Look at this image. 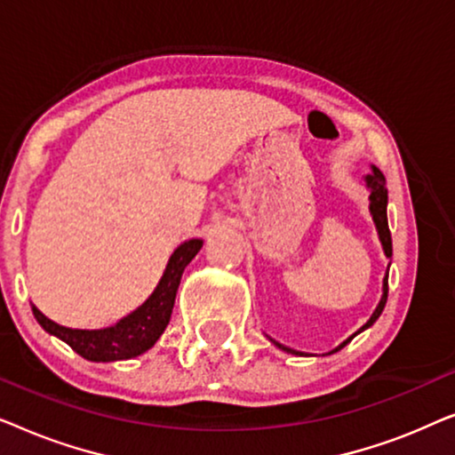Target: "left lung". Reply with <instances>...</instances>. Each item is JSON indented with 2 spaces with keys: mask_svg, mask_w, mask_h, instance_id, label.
Instances as JSON below:
<instances>
[{
  "mask_svg": "<svg viewBox=\"0 0 455 455\" xmlns=\"http://www.w3.org/2000/svg\"><path fill=\"white\" fill-rule=\"evenodd\" d=\"M366 186H369V190H371V196H369L371 198V213H372V220H375V226L379 229V238H381V244H383L385 254H387V257L391 259V232H389V223H387V186H385V176H383V172L379 170V167H372V172L369 173V176H366ZM387 291H389V283H387V275H385L381 302H379L377 310H375V313H372L369 323H366V325H363V329H360V331H364L366 327H371L372 323H375L379 316H381L383 308H385V302H387ZM354 335H356V333H354ZM354 335H352V338H354ZM352 338L346 339L344 344L335 347L333 352L341 350V347H344L347 341H352ZM273 344H275L277 347H282V350H285V352H290V354H298L296 350H290V347L277 344V341H273ZM333 352H329V354H333Z\"/></svg>",
  "mask_w": 455,
  "mask_h": 455,
  "instance_id": "1",
  "label": "left lung"
}]
</instances>
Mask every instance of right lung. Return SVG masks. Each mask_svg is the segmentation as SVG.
<instances>
[{
  "mask_svg": "<svg viewBox=\"0 0 455 455\" xmlns=\"http://www.w3.org/2000/svg\"><path fill=\"white\" fill-rule=\"evenodd\" d=\"M203 248V240H188L176 248L172 254L167 269L161 277L157 290L151 298L134 310L132 315L124 316L114 327L95 329H70L61 327L52 319H47L39 308L33 307L35 319L45 331L58 335L61 341H66L74 352L92 363H111V360H126L134 358L139 354L147 352L155 346L159 335L165 331L170 323L173 302H176V291L182 279L186 265L196 257V252Z\"/></svg>",
  "mask_w": 455,
  "mask_h": 455,
  "instance_id": "1",
  "label": "right lung"
}]
</instances>
